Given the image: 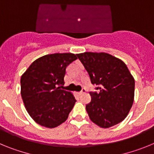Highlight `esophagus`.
Segmentation results:
<instances>
[{
    "instance_id": "obj_1",
    "label": "esophagus",
    "mask_w": 154,
    "mask_h": 154,
    "mask_svg": "<svg viewBox=\"0 0 154 154\" xmlns=\"http://www.w3.org/2000/svg\"><path fill=\"white\" fill-rule=\"evenodd\" d=\"M85 92H86V90H85V89H82V90L81 91V92H79V95H82V94L85 93Z\"/></svg>"
}]
</instances>
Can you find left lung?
<instances>
[{"label": "left lung", "instance_id": "obj_1", "mask_svg": "<svg viewBox=\"0 0 154 154\" xmlns=\"http://www.w3.org/2000/svg\"><path fill=\"white\" fill-rule=\"evenodd\" d=\"M98 92H90L91 102L85 109L89 119L102 128L124 120L134 100L135 81L123 61L105 52L77 54Z\"/></svg>", "mask_w": 154, "mask_h": 154}]
</instances>
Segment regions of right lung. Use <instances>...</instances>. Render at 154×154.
<instances>
[{
  "mask_svg": "<svg viewBox=\"0 0 154 154\" xmlns=\"http://www.w3.org/2000/svg\"><path fill=\"white\" fill-rule=\"evenodd\" d=\"M76 59L72 53L44 55L34 61L21 75V98L27 112L38 124L51 129L69 117L76 100L62 87L66 67Z\"/></svg>",
  "mask_w": 154,
  "mask_h": 154,
  "instance_id": "add662e5",
  "label": "right lung"
}]
</instances>
